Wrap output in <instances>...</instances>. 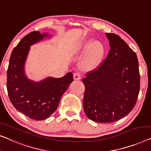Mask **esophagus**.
Instances as JSON below:
<instances>
[{"mask_svg":"<svg viewBox=\"0 0 151 151\" xmlns=\"http://www.w3.org/2000/svg\"><path fill=\"white\" fill-rule=\"evenodd\" d=\"M73 77H74V79H75V80H80L81 79V74L78 73H74Z\"/></svg>","mask_w":151,"mask_h":151,"instance_id":"obj_1","label":"esophagus"}]
</instances>
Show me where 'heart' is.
Listing matches in <instances>:
<instances>
[{
	"label": "heart",
	"mask_w": 151,
	"mask_h": 151,
	"mask_svg": "<svg viewBox=\"0 0 151 151\" xmlns=\"http://www.w3.org/2000/svg\"><path fill=\"white\" fill-rule=\"evenodd\" d=\"M87 49L81 59L79 65L83 70H92L96 66L104 52V46L99 40H86L83 42L81 48Z\"/></svg>",
	"instance_id": "b5f03b06"
}]
</instances>
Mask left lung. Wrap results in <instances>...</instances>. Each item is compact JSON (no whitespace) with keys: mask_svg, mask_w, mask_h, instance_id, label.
<instances>
[{"mask_svg":"<svg viewBox=\"0 0 151 151\" xmlns=\"http://www.w3.org/2000/svg\"><path fill=\"white\" fill-rule=\"evenodd\" d=\"M110 50L107 59L83 79V109L96 122L110 123L129 114L139 92L138 60L120 36L106 33Z\"/></svg>","mask_w":151,"mask_h":151,"instance_id":"left-lung-1","label":"left lung"}]
</instances>
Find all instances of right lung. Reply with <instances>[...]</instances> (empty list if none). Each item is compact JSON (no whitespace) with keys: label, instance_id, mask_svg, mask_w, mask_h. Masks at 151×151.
Instances as JSON below:
<instances>
[{"label":"right lung","instance_id":"obj_1","mask_svg":"<svg viewBox=\"0 0 151 151\" xmlns=\"http://www.w3.org/2000/svg\"><path fill=\"white\" fill-rule=\"evenodd\" d=\"M51 36L39 31L24 36L13 50L8 66L7 89L10 101L18 111L35 120H46L56 111L61 96L74 80L72 73L61 78L48 76L39 81L27 76L25 63L31 46Z\"/></svg>","mask_w":151,"mask_h":151}]
</instances>
